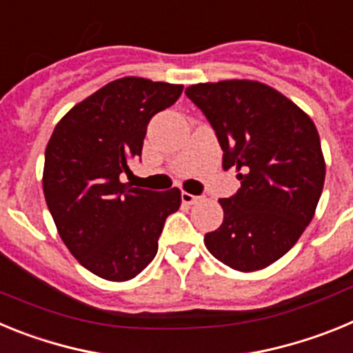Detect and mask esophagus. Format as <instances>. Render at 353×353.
Masks as SVG:
<instances>
[{
	"label": "esophagus",
	"mask_w": 353,
	"mask_h": 353,
	"mask_svg": "<svg viewBox=\"0 0 353 353\" xmlns=\"http://www.w3.org/2000/svg\"><path fill=\"white\" fill-rule=\"evenodd\" d=\"M182 201L185 205H194L199 201V196H194V194H189V192H182Z\"/></svg>",
	"instance_id": "34e87169"
}]
</instances>
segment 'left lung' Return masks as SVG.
I'll list each match as a JSON object with an SVG mask.
<instances>
[{
  "instance_id": "obj_1",
  "label": "left lung",
  "mask_w": 353,
  "mask_h": 353,
  "mask_svg": "<svg viewBox=\"0 0 353 353\" xmlns=\"http://www.w3.org/2000/svg\"><path fill=\"white\" fill-rule=\"evenodd\" d=\"M185 95L215 130L224 170L240 171V189L219 199L223 224L205 235V245L240 272L265 269L301 239L322 196L325 161L316 127L258 81L199 83Z\"/></svg>"
}]
</instances>
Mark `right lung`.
I'll return each instance as SVG.
<instances>
[{
	"label": "right lung",
	"instance_id": "add662e5",
	"mask_svg": "<svg viewBox=\"0 0 353 353\" xmlns=\"http://www.w3.org/2000/svg\"><path fill=\"white\" fill-rule=\"evenodd\" d=\"M182 84L121 77L84 99L54 127L46 148L43 196L77 261L108 281H129L157 254L176 187L159 192L121 182L141 157L146 125L173 105Z\"/></svg>",
	"mask_w": 353,
	"mask_h": 353
}]
</instances>
